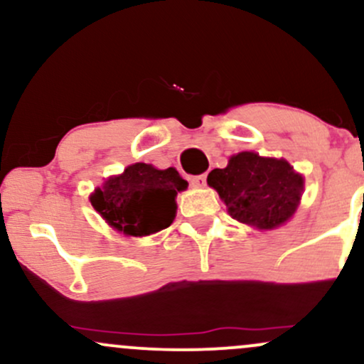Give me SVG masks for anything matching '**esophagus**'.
<instances>
[{"instance_id": "1", "label": "esophagus", "mask_w": 364, "mask_h": 364, "mask_svg": "<svg viewBox=\"0 0 364 364\" xmlns=\"http://www.w3.org/2000/svg\"><path fill=\"white\" fill-rule=\"evenodd\" d=\"M190 183L195 188H203V186L207 185V176H205V174H198V176L190 178Z\"/></svg>"}]
</instances>
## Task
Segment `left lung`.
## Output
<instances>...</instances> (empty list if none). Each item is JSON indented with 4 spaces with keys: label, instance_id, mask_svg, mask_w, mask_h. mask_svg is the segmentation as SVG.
<instances>
[{
    "label": "left lung",
    "instance_id": "left-lung-1",
    "mask_svg": "<svg viewBox=\"0 0 364 364\" xmlns=\"http://www.w3.org/2000/svg\"><path fill=\"white\" fill-rule=\"evenodd\" d=\"M207 183L224 200L228 214L258 229H274L289 220L303 193V178L284 159L241 152L228 168L208 173Z\"/></svg>",
    "mask_w": 364,
    "mask_h": 364
}]
</instances>
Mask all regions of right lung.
Segmentation results:
<instances>
[{
  "instance_id": "1",
  "label": "right lung",
  "mask_w": 364,
  "mask_h": 364,
  "mask_svg": "<svg viewBox=\"0 0 364 364\" xmlns=\"http://www.w3.org/2000/svg\"><path fill=\"white\" fill-rule=\"evenodd\" d=\"M188 183L174 168L136 162L95 190L90 202L106 223L128 236H147L169 228L176 217L178 191Z\"/></svg>"
}]
</instances>
